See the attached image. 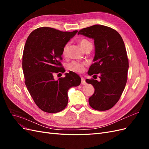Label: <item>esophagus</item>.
<instances>
[{
    "instance_id": "34e87169",
    "label": "esophagus",
    "mask_w": 149,
    "mask_h": 149,
    "mask_svg": "<svg viewBox=\"0 0 149 149\" xmlns=\"http://www.w3.org/2000/svg\"><path fill=\"white\" fill-rule=\"evenodd\" d=\"M81 84H86V81H85V79H84V78H83V77H81Z\"/></svg>"
}]
</instances>
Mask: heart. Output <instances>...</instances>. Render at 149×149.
Wrapping results in <instances>:
<instances>
[{
    "mask_svg": "<svg viewBox=\"0 0 149 149\" xmlns=\"http://www.w3.org/2000/svg\"><path fill=\"white\" fill-rule=\"evenodd\" d=\"M79 44L81 47V48L83 49L89 45L91 44L90 43L89 40L87 39H81L79 40ZM69 47V43H66L65 45V46L62 49V54L64 56H66L68 53V49ZM87 63L86 62H79V61H72L71 63L69 65V68L71 71L76 72V73H81L84 70L85 66H86Z\"/></svg>",
    "mask_w": 149,
    "mask_h": 149,
    "instance_id": "heart-1",
    "label": "heart"
}]
</instances>
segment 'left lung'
Segmentation results:
<instances>
[{
	"mask_svg": "<svg viewBox=\"0 0 149 149\" xmlns=\"http://www.w3.org/2000/svg\"><path fill=\"white\" fill-rule=\"evenodd\" d=\"M78 34L94 39L95 56L88 73L100 75V81L86 79L95 89L89 105L97 111L109 110L119 100L127 80L129 60L123 40L116 30L101 25L83 29Z\"/></svg>",
	"mask_w": 149,
	"mask_h": 149,
	"instance_id": "1",
	"label": "left lung"
}]
</instances>
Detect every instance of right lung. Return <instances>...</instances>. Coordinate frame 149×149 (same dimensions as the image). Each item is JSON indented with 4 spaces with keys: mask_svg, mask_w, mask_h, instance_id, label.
Instances as JSON below:
<instances>
[{
    "mask_svg": "<svg viewBox=\"0 0 149 149\" xmlns=\"http://www.w3.org/2000/svg\"><path fill=\"white\" fill-rule=\"evenodd\" d=\"M77 32L44 26L33 30L26 40L22 56L25 83L35 103L44 112L63 110L68 101V89L81 83V78L74 72L58 80L53 77L65 72L61 63L62 49Z\"/></svg>",
    "mask_w": 149,
    "mask_h": 149,
    "instance_id": "obj_1",
    "label": "right lung"
}]
</instances>
